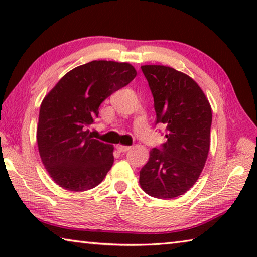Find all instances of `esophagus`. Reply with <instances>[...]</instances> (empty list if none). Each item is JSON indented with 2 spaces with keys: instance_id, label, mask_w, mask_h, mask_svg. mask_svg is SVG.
<instances>
[{
  "instance_id": "obj_1",
  "label": "esophagus",
  "mask_w": 257,
  "mask_h": 257,
  "mask_svg": "<svg viewBox=\"0 0 257 257\" xmlns=\"http://www.w3.org/2000/svg\"><path fill=\"white\" fill-rule=\"evenodd\" d=\"M130 149H132V147L130 146H125V145H116V150H118L119 152H127V151H129Z\"/></svg>"
}]
</instances>
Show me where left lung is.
Returning a JSON list of instances; mask_svg holds the SVG:
<instances>
[{
    "label": "left lung",
    "instance_id": "left-lung-1",
    "mask_svg": "<svg viewBox=\"0 0 257 257\" xmlns=\"http://www.w3.org/2000/svg\"><path fill=\"white\" fill-rule=\"evenodd\" d=\"M154 97L156 122L167 125V143L152 149L139 185L152 197L176 198L201 176L211 142L212 108L193 78L171 67L142 66Z\"/></svg>",
    "mask_w": 257,
    "mask_h": 257
}]
</instances>
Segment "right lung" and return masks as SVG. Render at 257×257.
Masks as SVG:
<instances>
[{
	"label": "right lung",
	"mask_w": 257,
	"mask_h": 257,
	"mask_svg": "<svg viewBox=\"0 0 257 257\" xmlns=\"http://www.w3.org/2000/svg\"><path fill=\"white\" fill-rule=\"evenodd\" d=\"M137 75L127 62L95 60L66 73L43 99L37 124L41 160L56 185L85 191L101 184L113 164V147L88 127L111 94Z\"/></svg>",
	"instance_id": "1"
}]
</instances>
